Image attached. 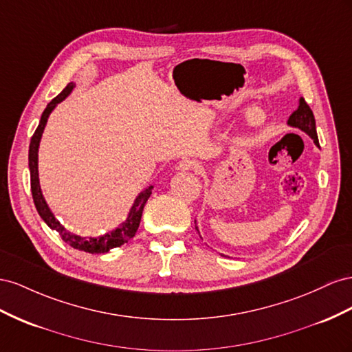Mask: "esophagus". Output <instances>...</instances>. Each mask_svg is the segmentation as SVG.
<instances>
[{"label": "esophagus", "mask_w": 352, "mask_h": 352, "mask_svg": "<svg viewBox=\"0 0 352 352\" xmlns=\"http://www.w3.org/2000/svg\"><path fill=\"white\" fill-rule=\"evenodd\" d=\"M177 170H195V173H202V165H200L195 159H184L177 165Z\"/></svg>", "instance_id": "esophagus-1"}]
</instances>
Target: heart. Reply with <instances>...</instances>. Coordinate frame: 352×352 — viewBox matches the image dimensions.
<instances>
[{
  "label": "heart",
  "mask_w": 352,
  "mask_h": 352,
  "mask_svg": "<svg viewBox=\"0 0 352 352\" xmlns=\"http://www.w3.org/2000/svg\"><path fill=\"white\" fill-rule=\"evenodd\" d=\"M249 120H250V124H252V125L259 126V125H263L265 122V115H252L249 118Z\"/></svg>",
  "instance_id": "heart-1"
}]
</instances>
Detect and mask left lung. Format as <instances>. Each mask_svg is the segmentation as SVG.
I'll return each instance as SVG.
<instances>
[{
  "mask_svg": "<svg viewBox=\"0 0 352 352\" xmlns=\"http://www.w3.org/2000/svg\"><path fill=\"white\" fill-rule=\"evenodd\" d=\"M287 125L292 126V128L300 129V131L305 133L311 140H313L316 146H318V137H317L316 119H314V115H313V110L309 109V106L307 104V102L302 97L299 98V104H298L295 112L289 116ZM195 224H196V230L199 233L196 221H195ZM199 236H200V233H199ZM200 237H202V236H200ZM221 255H223V254H221ZM223 256H226V255H223Z\"/></svg>",
  "mask_w": 352,
  "mask_h": 352,
  "instance_id": "1",
  "label": "left lung"
}]
</instances>
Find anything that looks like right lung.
Here are the masks:
<instances>
[{
  "label": "right lung",
  "mask_w": 352,
  "mask_h": 352,
  "mask_svg": "<svg viewBox=\"0 0 352 352\" xmlns=\"http://www.w3.org/2000/svg\"><path fill=\"white\" fill-rule=\"evenodd\" d=\"M74 88H75V84L69 82L63 91L47 104L45 110L41 115V120H39V125L35 129V133L31 138V144H29V170H31L32 197H34V204H35V208L38 210L39 217L44 219V223L50 228L56 230V232L60 234V237H62L67 245H70L78 250H84V252H88V254H106L110 249L122 246L124 243L128 242L129 239H133L135 236L138 226H140V221H142L144 205L147 202V199L150 197V195H152L153 186H148L144 190H142V192L137 195L131 209H129L128 218L124 221V223H120L118 227L110 230L109 233H106L103 236H98V237L79 236L74 232H70V230H67L54 217L52 209H50V206L47 204V200L44 199L41 184H39L38 152H39V143H41L44 128L47 125V120H48L50 115H52V112L57 107L58 103H62L63 100L74 91Z\"/></svg>",
  "instance_id": "right-lung-1"
}]
</instances>
